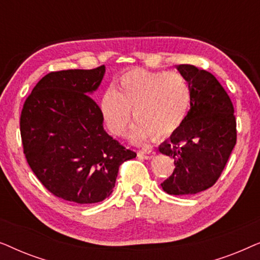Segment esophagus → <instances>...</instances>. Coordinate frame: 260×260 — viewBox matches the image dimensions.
Masks as SVG:
<instances>
[{"label":"esophagus","instance_id":"obj_1","mask_svg":"<svg viewBox=\"0 0 260 260\" xmlns=\"http://www.w3.org/2000/svg\"><path fill=\"white\" fill-rule=\"evenodd\" d=\"M138 157L141 158H144V159H151L155 157L156 152L154 150H141L138 151Z\"/></svg>","mask_w":260,"mask_h":260}]
</instances>
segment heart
Returning <instances> with one entry per match:
<instances>
[{
    "label": "heart",
    "mask_w": 260,
    "mask_h": 260,
    "mask_svg": "<svg viewBox=\"0 0 260 260\" xmlns=\"http://www.w3.org/2000/svg\"><path fill=\"white\" fill-rule=\"evenodd\" d=\"M190 87L177 72H150L134 69L117 80L115 90L103 94L101 111L106 126L116 136H122L133 117L131 130L135 143L154 135L165 137L182 125L190 106Z\"/></svg>",
    "instance_id": "obj_1"
}]
</instances>
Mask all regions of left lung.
Listing matches in <instances>:
<instances>
[{"label":"left lung","instance_id":"left-lung-1","mask_svg":"<svg viewBox=\"0 0 260 260\" xmlns=\"http://www.w3.org/2000/svg\"><path fill=\"white\" fill-rule=\"evenodd\" d=\"M176 70L190 87V109L179 129L158 147L174 158L175 169L161 183L170 195H193L212 187L237 141L232 102L212 73L193 65Z\"/></svg>","mask_w":260,"mask_h":260}]
</instances>
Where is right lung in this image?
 <instances>
[{
  "label": "right lung",
  "instance_id": "1",
  "mask_svg": "<svg viewBox=\"0 0 260 260\" xmlns=\"http://www.w3.org/2000/svg\"><path fill=\"white\" fill-rule=\"evenodd\" d=\"M105 66L45 76L26 99L20 130L27 162L40 182L66 201L97 204L110 197L119 166L136 157L104 130L90 97Z\"/></svg>",
  "mask_w": 260,
  "mask_h": 260
}]
</instances>
